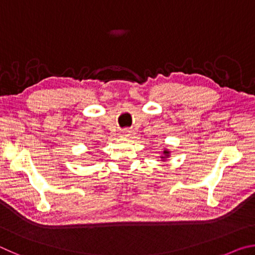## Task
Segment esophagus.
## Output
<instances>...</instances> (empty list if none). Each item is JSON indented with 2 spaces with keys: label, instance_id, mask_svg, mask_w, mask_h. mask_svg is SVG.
Listing matches in <instances>:
<instances>
[{
  "label": "esophagus",
  "instance_id": "esophagus-1",
  "mask_svg": "<svg viewBox=\"0 0 255 255\" xmlns=\"http://www.w3.org/2000/svg\"><path fill=\"white\" fill-rule=\"evenodd\" d=\"M132 135H133V132L131 130H129V129H125V130H123L122 133H120V137L127 139V138H131Z\"/></svg>",
  "mask_w": 255,
  "mask_h": 255
}]
</instances>
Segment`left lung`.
I'll list each match as a JSON object with an SVG mask.
<instances>
[{
	"label": "left lung",
	"instance_id": "left-lung-1",
	"mask_svg": "<svg viewBox=\"0 0 255 255\" xmlns=\"http://www.w3.org/2000/svg\"><path fill=\"white\" fill-rule=\"evenodd\" d=\"M170 156V150L169 149H166V148H164L163 149V154L161 155V158H162V161H165V159Z\"/></svg>",
	"mask_w": 255,
	"mask_h": 255
}]
</instances>
